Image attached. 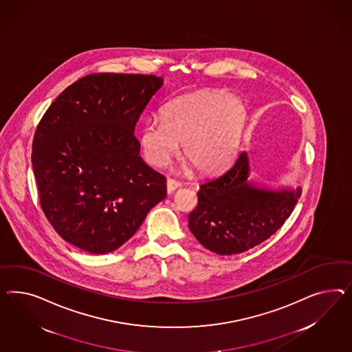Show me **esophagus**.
I'll return each instance as SVG.
<instances>
[{
	"instance_id": "34e87169",
	"label": "esophagus",
	"mask_w": 352,
	"mask_h": 352,
	"mask_svg": "<svg viewBox=\"0 0 352 352\" xmlns=\"http://www.w3.org/2000/svg\"><path fill=\"white\" fill-rule=\"evenodd\" d=\"M179 187H181L179 182L174 181V179H168V182H166V192H168V195H170L174 190H178Z\"/></svg>"
}]
</instances>
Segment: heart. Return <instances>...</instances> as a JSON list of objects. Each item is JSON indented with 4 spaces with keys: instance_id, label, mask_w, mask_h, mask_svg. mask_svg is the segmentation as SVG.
Masks as SVG:
<instances>
[{
    "instance_id": "1",
    "label": "heart",
    "mask_w": 352,
    "mask_h": 352,
    "mask_svg": "<svg viewBox=\"0 0 352 352\" xmlns=\"http://www.w3.org/2000/svg\"><path fill=\"white\" fill-rule=\"evenodd\" d=\"M248 119L242 100L221 89L182 96L162 109V119L143 123L140 144L144 160L164 168L178 153L201 174L221 170L234 156Z\"/></svg>"
}]
</instances>
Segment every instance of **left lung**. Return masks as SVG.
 Returning a JSON list of instances; mask_svg holds the SVG:
<instances>
[{
    "instance_id": "1",
    "label": "left lung",
    "mask_w": 352,
    "mask_h": 352,
    "mask_svg": "<svg viewBox=\"0 0 352 352\" xmlns=\"http://www.w3.org/2000/svg\"><path fill=\"white\" fill-rule=\"evenodd\" d=\"M302 188H269L250 179L248 152L228 169L200 183L199 204L188 218L192 234L218 255H234L274 234L295 209Z\"/></svg>"
}]
</instances>
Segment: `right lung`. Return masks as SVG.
<instances>
[{
  "mask_svg": "<svg viewBox=\"0 0 352 352\" xmlns=\"http://www.w3.org/2000/svg\"><path fill=\"white\" fill-rule=\"evenodd\" d=\"M162 76L91 74L57 97L36 129L39 202L70 245L104 255L124 245L166 196L165 177L140 155L134 126Z\"/></svg>",
  "mask_w": 352,
  "mask_h": 352,
  "instance_id": "right-lung-1",
  "label": "right lung"
}]
</instances>
